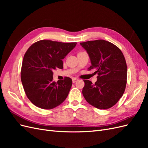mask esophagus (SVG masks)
<instances>
[{
    "mask_svg": "<svg viewBox=\"0 0 148 148\" xmlns=\"http://www.w3.org/2000/svg\"><path fill=\"white\" fill-rule=\"evenodd\" d=\"M78 80V78H73L72 79V82H73V83H75V82H77Z\"/></svg>",
    "mask_w": 148,
    "mask_h": 148,
    "instance_id": "1",
    "label": "esophagus"
}]
</instances>
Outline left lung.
I'll list each match as a JSON object with an SVG mask.
<instances>
[{"label": "left lung", "instance_id": "8db88e82", "mask_svg": "<svg viewBox=\"0 0 148 148\" xmlns=\"http://www.w3.org/2000/svg\"><path fill=\"white\" fill-rule=\"evenodd\" d=\"M91 60L89 70L97 73L92 84L84 80L83 95L86 101L99 109L114 106L123 95L127 84V66L120 49L112 43L99 39L80 43Z\"/></svg>", "mask_w": 148, "mask_h": 148}]
</instances>
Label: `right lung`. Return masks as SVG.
I'll return each mask as SVG.
<instances>
[{
	"label": "right lung",
	"mask_w": 148,
	"mask_h": 148,
	"mask_svg": "<svg viewBox=\"0 0 148 148\" xmlns=\"http://www.w3.org/2000/svg\"><path fill=\"white\" fill-rule=\"evenodd\" d=\"M77 42L65 43L41 40L31 45L23 57L21 80L26 96L34 105L43 109L59 106L68 96L72 80H53V71L63 69L65 57Z\"/></svg>",
	"instance_id": "1"
}]
</instances>
